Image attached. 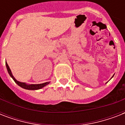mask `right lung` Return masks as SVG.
Instances as JSON below:
<instances>
[{
    "mask_svg": "<svg viewBox=\"0 0 125 125\" xmlns=\"http://www.w3.org/2000/svg\"><path fill=\"white\" fill-rule=\"evenodd\" d=\"M6 68L7 70H8V72L9 74L10 75L11 77L13 78V80H14L15 82L17 85H19L20 87H22V88H24V89H28V90H37V89H42L43 87H45V85H48V84L50 83L49 82H45V83H40V84H26V83H24V82H19V81H17V80L14 78V76H13L10 69L8 65V63H7L6 62Z\"/></svg>",
    "mask_w": 125,
    "mask_h": 125,
    "instance_id": "obj_1",
    "label": "right lung"
}]
</instances>
